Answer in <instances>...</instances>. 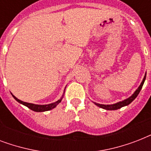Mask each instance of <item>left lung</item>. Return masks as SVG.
<instances>
[{"mask_svg": "<svg viewBox=\"0 0 151 151\" xmlns=\"http://www.w3.org/2000/svg\"><path fill=\"white\" fill-rule=\"evenodd\" d=\"M145 79H146V75L145 77H144V78H143V81H142V83H141V85H139V87L138 88V89L136 90V92H134V94L132 95V96L129 97V99H125V100L122 101V102H119V103H115V104H112V105H103V104H99V103H95V104H96V106H99V107L103 108V109H105V110H117V109L122 108V106L129 105V104H130V103H131L132 102V101L136 99V97H137V96H138L139 92H140V90L142 89V87H143V83H144V81H145Z\"/></svg>", "mask_w": 151, "mask_h": 151, "instance_id": "left-lung-1", "label": "left lung"}]
</instances>
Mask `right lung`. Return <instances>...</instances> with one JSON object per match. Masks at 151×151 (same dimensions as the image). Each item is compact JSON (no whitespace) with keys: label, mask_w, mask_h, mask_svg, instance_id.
Here are the masks:
<instances>
[{"label":"right lung","mask_w":151,"mask_h":151,"mask_svg":"<svg viewBox=\"0 0 151 151\" xmlns=\"http://www.w3.org/2000/svg\"><path fill=\"white\" fill-rule=\"evenodd\" d=\"M12 96L14 97V99H15L16 101H18L19 103H22V104H23L24 106H27L29 109L34 110V111H36V112H43V111H47V110H52V109L55 107V106H56L58 105V104H59L62 100V99H60L59 100L56 101L55 103H51V104H48V105H36V104L26 103V102L19 100V99H17V98L14 96Z\"/></svg>","instance_id":"obj_1"}]
</instances>
